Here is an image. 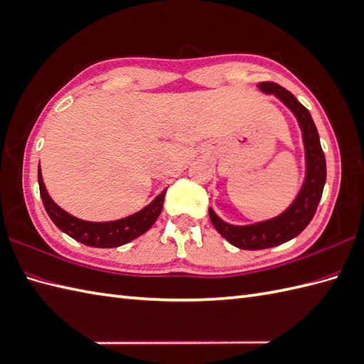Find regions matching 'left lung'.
Instances as JSON below:
<instances>
[{
	"instance_id": "8db88e82",
	"label": "left lung",
	"mask_w": 364,
	"mask_h": 364,
	"mask_svg": "<svg viewBox=\"0 0 364 364\" xmlns=\"http://www.w3.org/2000/svg\"><path fill=\"white\" fill-rule=\"evenodd\" d=\"M257 87L267 95H274L277 99H281L296 116L302 132L304 149H306L307 171L298 197L281 215L269 220L247 226L230 225L209 208V218L215 230L240 250H265L296 237L314 218L326 184V156L321 149L316 125L309 109L289 90L274 82H262Z\"/></svg>"
}]
</instances>
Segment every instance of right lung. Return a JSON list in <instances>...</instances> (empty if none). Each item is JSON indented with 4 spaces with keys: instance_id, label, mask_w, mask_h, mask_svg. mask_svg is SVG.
I'll return each mask as SVG.
<instances>
[{
    "instance_id": "obj_1",
    "label": "right lung",
    "mask_w": 364,
    "mask_h": 364,
    "mask_svg": "<svg viewBox=\"0 0 364 364\" xmlns=\"http://www.w3.org/2000/svg\"><path fill=\"white\" fill-rule=\"evenodd\" d=\"M38 186H40V197L43 200V205L50 220L55 223L58 230L70 235L74 240H77L87 247L95 248H116L121 245L134 240L146 231H149L151 225L156 222V218L161 214L163 203L166 197V191L147 205L139 213L130 217L121 218L114 222H87L80 218L68 214L60 206H57L49 197L45 188L41 172L38 168Z\"/></svg>"
}]
</instances>
